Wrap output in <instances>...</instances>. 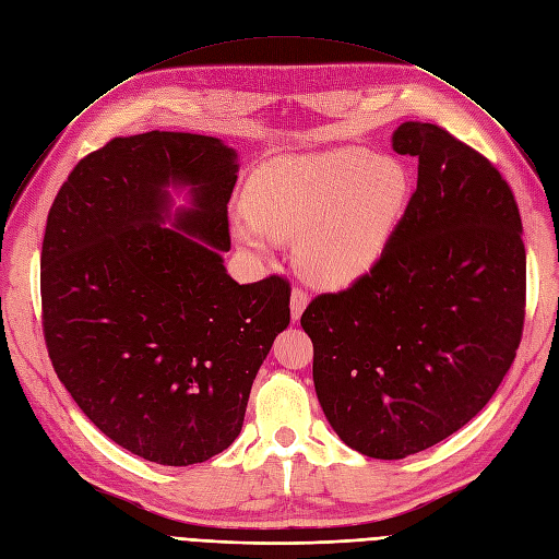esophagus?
I'll return each instance as SVG.
<instances>
[{
    "instance_id": "34e87169",
    "label": "esophagus",
    "mask_w": 559,
    "mask_h": 559,
    "mask_svg": "<svg viewBox=\"0 0 559 559\" xmlns=\"http://www.w3.org/2000/svg\"><path fill=\"white\" fill-rule=\"evenodd\" d=\"M307 302H310V296H307L302 288H294L292 292V317H294V321H298L300 319V314L305 312V307H307Z\"/></svg>"
}]
</instances>
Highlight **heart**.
<instances>
[{
    "label": "heart",
    "mask_w": 559,
    "mask_h": 559,
    "mask_svg": "<svg viewBox=\"0 0 559 559\" xmlns=\"http://www.w3.org/2000/svg\"><path fill=\"white\" fill-rule=\"evenodd\" d=\"M409 178L400 162L362 147L284 157L261 166L245 191L252 219L236 238L257 254L275 240H296L298 271L321 286L368 275L400 224Z\"/></svg>",
    "instance_id": "heart-1"
}]
</instances>
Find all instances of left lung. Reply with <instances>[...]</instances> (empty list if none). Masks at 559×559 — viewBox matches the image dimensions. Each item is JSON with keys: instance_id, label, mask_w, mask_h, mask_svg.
<instances>
[{"instance_id": "obj_1", "label": "left lung", "mask_w": 559, "mask_h": 559, "mask_svg": "<svg viewBox=\"0 0 559 559\" xmlns=\"http://www.w3.org/2000/svg\"><path fill=\"white\" fill-rule=\"evenodd\" d=\"M393 150L418 159V182L386 252L300 317L325 418L379 460L467 426L509 372L525 321L523 222L507 180L437 124H400Z\"/></svg>"}]
</instances>
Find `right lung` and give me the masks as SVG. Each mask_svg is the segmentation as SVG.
Returning a JSON list of instances; mask_svg holds the SVG:
<instances>
[{"label": "right lung", "mask_w": 559, "mask_h": 559, "mask_svg": "<svg viewBox=\"0 0 559 559\" xmlns=\"http://www.w3.org/2000/svg\"><path fill=\"white\" fill-rule=\"evenodd\" d=\"M238 152L147 131L75 164L48 213L44 335L83 414L150 463L187 467L234 444L292 286L226 275ZM170 186L190 207L171 213ZM171 226L166 227L165 222Z\"/></svg>", "instance_id": "right-lung-1"}]
</instances>
